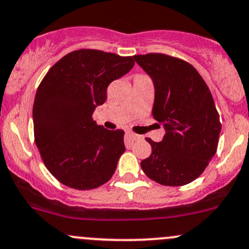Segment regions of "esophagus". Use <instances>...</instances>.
<instances>
[{"label":"esophagus","instance_id":"1","mask_svg":"<svg viewBox=\"0 0 249 249\" xmlns=\"http://www.w3.org/2000/svg\"><path fill=\"white\" fill-rule=\"evenodd\" d=\"M126 136L127 137H129L131 141H137V139H141V136L139 135H136V133H133V132H126Z\"/></svg>","mask_w":249,"mask_h":249}]
</instances>
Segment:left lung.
Returning a JSON list of instances; mask_svg holds the SVG:
<instances>
[{
	"label": "left lung",
	"mask_w": 249,
	"mask_h": 249,
	"mask_svg": "<svg viewBox=\"0 0 249 249\" xmlns=\"http://www.w3.org/2000/svg\"><path fill=\"white\" fill-rule=\"evenodd\" d=\"M152 79V116L165 129L141 166L149 178L179 187L197 178L217 149L221 122L214 99L200 73L187 61L160 53L135 55Z\"/></svg>",
	"instance_id": "8db88e82"
}]
</instances>
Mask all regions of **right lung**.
I'll use <instances>...</instances> for the list:
<instances>
[{"mask_svg":"<svg viewBox=\"0 0 249 249\" xmlns=\"http://www.w3.org/2000/svg\"><path fill=\"white\" fill-rule=\"evenodd\" d=\"M132 56L97 49L68 53L48 71L33 106L35 144L49 173L78 190L100 187L124 154V131L107 130L92 118L106 89L133 67Z\"/></svg>","mask_w":249,"mask_h":249,"instance_id":"add662e5","label":"right lung"}]
</instances>
